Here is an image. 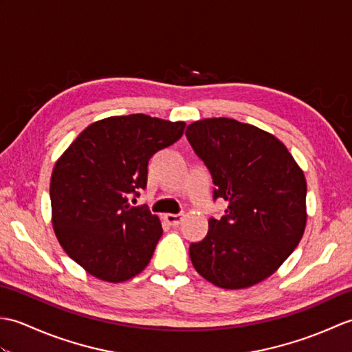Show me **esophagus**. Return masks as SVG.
<instances>
[{"mask_svg": "<svg viewBox=\"0 0 352 352\" xmlns=\"http://www.w3.org/2000/svg\"><path fill=\"white\" fill-rule=\"evenodd\" d=\"M183 218H184V214H183V213H177V214L168 213V214H164V219H166V222L169 223V226H172V227L180 226L182 221H183Z\"/></svg>", "mask_w": 352, "mask_h": 352, "instance_id": "34e87169", "label": "esophagus"}]
</instances>
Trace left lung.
<instances>
[{
	"instance_id": "obj_1",
	"label": "left lung",
	"mask_w": 352,
	"mask_h": 352,
	"mask_svg": "<svg viewBox=\"0 0 352 352\" xmlns=\"http://www.w3.org/2000/svg\"><path fill=\"white\" fill-rule=\"evenodd\" d=\"M186 138L228 207L208 219L207 236L189 248L197 272L222 289H245L272 275L304 234V172L284 144L257 126L212 118Z\"/></svg>"
}]
</instances>
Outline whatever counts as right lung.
<instances>
[{
  "instance_id": "add662e5",
  "label": "right lung",
  "mask_w": 352,
  "mask_h": 352,
  "mask_svg": "<svg viewBox=\"0 0 352 352\" xmlns=\"http://www.w3.org/2000/svg\"><path fill=\"white\" fill-rule=\"evenodd\" d=\"M184 122L148 115L110 116L78 134L52 169V227L68 256L96 278L121 283L140 274L163 233L131 195L146 188L148 162L183 136Z\"/></svg>"
}]
</instances>
